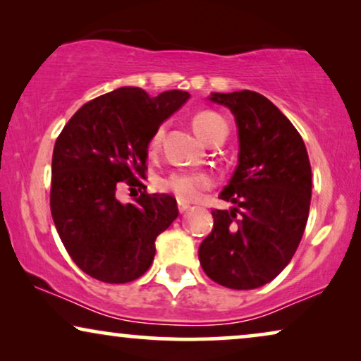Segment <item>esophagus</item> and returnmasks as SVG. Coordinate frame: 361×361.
<instances>
[{"instance_id": "1", "label": "esophagus", "mask_w": 361, "mask_h": 361, "mask_svg": "<svg viewBox=\"0 0 361 361\" xmlns=\"http://www.w3.org/2000/svg\"><path fill=\"white\" fill-rule=\"evenodd\" d=\"M191 208V206L188 203H183V201H178V211L180 213H185V211H188Z\"/></svg>"}]
</instances>
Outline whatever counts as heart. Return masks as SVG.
Returning a JSON list of instances; mask_svg holds the SVG:
<instances>
[{
    "label": "heart",
    "mask_w": 361,
    "mask_h": 361,
    "mask_svg": "<svg viewBox=\"0 0 361 361\" xmlns=\"http://www.w3.org/2000/svg\"><path fill=\"white\" fill-rule=\"evenodd\" d=\"M193 127L198 135L206 142H211L219 132L228 130V123L214 110H201L195 115ZM163 137H165V125H160L148 142L150 152H157L160 148ZM214 185V178L208 171H176L161 180V188L171 191L178 200L195 201L200 198L203 191L209 190Z\"/></svg>",
    "instance_id": "1"
}]
</instances>
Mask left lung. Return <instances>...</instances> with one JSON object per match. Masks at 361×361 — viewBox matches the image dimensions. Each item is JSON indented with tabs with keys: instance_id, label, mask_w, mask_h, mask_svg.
<instances>
[{
	"instance_id": "8db88e82",
	"label": "left lung",
	"mask_w": 361,
	"mask_h": 361,
	"mask_svg": "<svg viewBox=\"0 0 361 361\" xmlns=\"http://www.w3.org/2000/svg\"><path fill=\"white\" fill-rule=\"evenodd\" d=\"M238 123L239 163L213 209V231L198 256L206 276L236 290L261 287L290 262L310 209L312 168L290 120L252 90L211 94Z\"/></svg>"
}]
</instances>
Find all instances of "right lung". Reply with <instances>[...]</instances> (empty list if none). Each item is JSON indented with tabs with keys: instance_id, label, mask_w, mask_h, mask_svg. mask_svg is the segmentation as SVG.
I'll return each mask as SVG.
<instances>
[{
	"instance_id": "obj_1",
	"label": "right lung",
	"mask_w": 361,
	"mask_h": 361,
	"mask_svg": "<svg viewBox=\"0 0 361 361\" xmlns=\"http://www.w3.org/2000/svg\"><path fill=\"white\" fill-rule=\"evenodd\" d=\"M183 90L150 97L120 87L84 104L66 123L52 153L51 214L77 267L107 284L143 276L155 257V239L178 216L170 195H148V142L188 100ZM122 184L144 190L122 205Z\"/></svg>"
}]
</instances>
